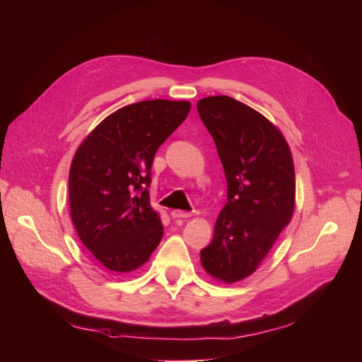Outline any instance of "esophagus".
<instances>
[{
  "label": "esophagus",
  "mask_w": 362,
  "mask_h": 362,
  "mask_svg": "<svg viewBox=\"0 0 362 362\" xmlns=\"http://www.w3.org/2000/svg\"><path fill=\"white\" fill-rule=\"evenodd\" d=\"M170 216H173L174 218H189L193 216L192 212H187V211H179V209H174L173 212H170Z\"/></svg>",
  "instance_id": "obj_1"
}]
</instances>
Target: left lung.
<instances>
[{
  "label": "left lung",
  "instance_id": "1",
  "mask_svg": "<svg viewBox=\"0 0 362 362\" xmlns=\"http://www.w3.org/2000/svg\"><path fill=\"white\" fill-rule=\"evenodd\" d=\"M216 142L228 183L214 238L201 250L211 278L235 284L252 274L296 209V170L283 132L257 110L228 95L196 103Z\"/></svg>",
  "mask_w": 362,
  "mask_h": 362
}]
</instances>
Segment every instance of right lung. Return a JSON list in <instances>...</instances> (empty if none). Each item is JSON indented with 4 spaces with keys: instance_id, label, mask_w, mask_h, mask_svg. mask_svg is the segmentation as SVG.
Returning <instances> with one entry per match:
<instances>
[{
    "instance_id": "add662e5",
    "label": "right lung",
    "mask_w": 362,
    "mask_h": 362,
    "mask_svg": "<svg viewBox=\"0 0 362 362\" xmlns=\"http://www.w3.org/2000/svg\"><path fill=\"white\" fill-rule=\"evenodd\" d=\"M188 100H144L108 115L79 144L69 175L70 216L100 265L131 273L163 238L150 204V170L159 145L185 121Z\"/></svg>"
}]
</instances>
